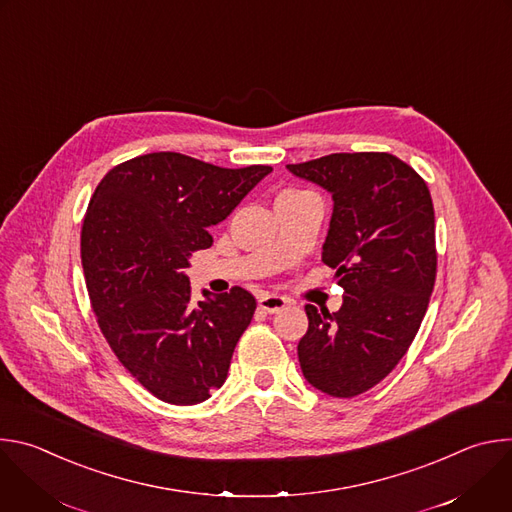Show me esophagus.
<instances>
[{
	"label": "esophagus",
	"instance_id": "34e87169",
	"mask_svg": "<svg viewBox=\"0 0 512 512\" xmlns=\"http://www.w3.org/2000/svg\"><path fill=\"white\" fill-rule=\"evenodd\" d=\"M287 304H289V302H287L285 298L277 296V294H265V296L259 298V308H261L263 312H267V314H277V312H281Z\"/></svg>",
	"mask_w": 512,
	"mask_h": 512
}]
</instances>
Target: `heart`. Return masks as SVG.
<instances>
[{"mask_svg": "<svg viewBox=\"0 0 512 512\" xmlns=\"http://www.w3.org/2000/svg\"><path fill=\"white\" fill-rule=\"evenodd\" d=\"M304 194H312V192L300 190V188H285L283 192H279L277 198H296V196H304Z\"/></svg>", "mask_w": 512, "mask_h": 512, "instance_id": "obj_1", "label": "heart"}]
</instances>
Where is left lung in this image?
I'll return each instance as SVG.
<instances>
[{
	"label": "left lung",
	"mask_w": 512,
	"mask_h": 512,
	"mask_svg": "<svg viewBox=\"0 0 512 512\" xmlns=\"http://www.w3.org/2000/svg\"><path fill=\"white\" fill-rule=\"evenodd\" d=\"M287 170L332 194L322 261L346 294L332 314L306 306L300 367L318 391L356 397L397 367L427 312L437 273L431 194L387 152L330 154Z\"/></svg>",
	"instance_id": "obj_1"
}]
</instances>
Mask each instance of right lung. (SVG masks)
<instances>
[{"label":"right lung","mask_w":512,"mask_h":512,"mask_svg":"<svg viewBox=\"0 0 512 512\" xmlns=\"http://www.w3.org/2000/svg\"><path fill=\"white\" fill-rule=\"evenodd\" d=\"M269 172L156 152L115 166L95 188L81 231L91 306L119 362L166 403H202L227 381L257 302L239 285L194 302L184 269L212 245L208 227Z\"/></svg>","instance_id":"add662e5"}]
</instances>
